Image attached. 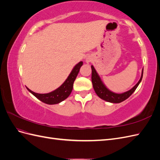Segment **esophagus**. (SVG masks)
Segmentation results:
<instances>
[{"mask_svg":"<svg viewBox=\"0 0 160 160\" xmlns=\"http://www.w3.org/2000/svg\"><path fill=\"white\" fill-rule=\"evenodd\" d=\"M90 61H91V59H89V58H87V59H86V62H89Z\"/></svg>","mask_w":160,"mask_h":160,"instance_id":"1","label":"esophagus"}]
</instances>
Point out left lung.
I'll list each match as a JSON object with an SVG mask.
<instances>
[{"label":"left lung","instance_id":"obj_1","mask_svg":"<svg viewBox=\"0 0 160 160\" xmlns=\"http://www.w3.org/2000/svg\"><path fill=\"white\" fill-rule=\"evenodd\" d=\"M91 70H92L91 81H92V83H93V89L95 91L96 94L98 95L101 99H102L106 101H108V102L114 103H118L122 102V101L127 99L133 93L135 90L137 89L138 86L139 85V83L141 82L142 79L143 72V70H142L141 78H140L138 83L135 85L132 89H130L127 92H125L123 93L118 94V93H113V92L110 91L109 89L106 88V87L103 84L102 82H101L100 77H99L98 74L97 73V72L94 69L93 66H91Z\"/></svg>","mask_w":160,"mask_h":160}]
</instances>
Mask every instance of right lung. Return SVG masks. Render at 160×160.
<instances>
[{"instance_id": "obj_1", "label": "right lung", "mask_w": 160, "mask_h": 160, "mask_svg": "<svg viewBox=\"0 0 160 160\" xmlns=\"http://www.w3.org/2000/svg\"><path fill=\"white\" fill-rule=\"evenodd\" d=\"M82 65H83V62L82 61L79 62L78 64L76 65L73 69L72 70L69 77H67V79L63 83V84L60 86L59 88L49 93H37L32 91L28 88H27V89L29 91L32 95H35L37 99L41 101L43 103L49 105L59 103L61 102V101L65 100V99H67L71 94L72 90V87H73V83L77 75L79 73V69Z\"/></svg>"}]
</instances>
